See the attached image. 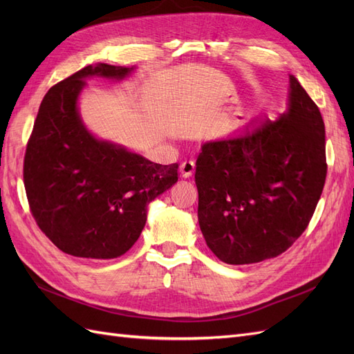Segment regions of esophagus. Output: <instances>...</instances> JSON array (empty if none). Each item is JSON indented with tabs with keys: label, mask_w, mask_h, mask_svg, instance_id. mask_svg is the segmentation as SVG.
Returning <instances> with one entry per match:
<instances>
[{
	"label": "esophagus",
	"mask_w": 354,
	"mask_h": 354,
	"mask_svg": "<svg viewBox=\"0 0 354 354\" xmlns=\"http://www.w3.org/2000/svg\"><path fill=\"white\" fill-rule=\"evenodd\" d=\"M194 173H195V162H194V160H186V162L180 165L181 177L189 178V177L194 176Z\"/></svg>",
	"instance_id": "1"
}]
</instances>
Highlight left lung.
I'll use <instances>...</instances> for the list:
<instances>
[{
  "mask_svg": "<svg viewBox=\"0 0 354 354\" xmlns=\"http://www.w3.org/2000/svg\"><path fill=\"white\" fill-rule=\"evenodd\" d=\"M254 122L243 136L205 143L196 160L199 226L227 264L285 252L308 226L325 186V124L295 77L285 113Z\"/></svg>",
  "mask_w": 354,
  "mask_h": 354,
  "instance_id": "8db88e82",
  "label": "left lung"
}]
</instances>
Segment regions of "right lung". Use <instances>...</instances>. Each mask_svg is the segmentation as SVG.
Masks as SVG:
<instances>
[{
  "label": "right lung",
  "instance_id": "right-lung-1",
  "mask_svg": "<svg viewBox=\"0 0 354 354\" xmlns=\"http://www.w3.org/2000/svg\"><path fill=\"white\" fill-rule=\"evenodd\" d=\"M133 68L85 66L47 91L24 160L32 217L59 250L82 259L125 254L146 224L149 202L178 180V164L160 165L97 140L77 102L85 78L122 80Z\"/></svg>",
  "mask_w": 354,
  "mask_h": 354
}]
</instances>
